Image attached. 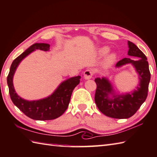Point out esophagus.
I'll use <instances>...</instances> for the list:
<instances>
[{"label":"esophagus","mask_w":157,"mask_h":157,"mask_svg":"<svg viewBox=\"0 0 157 157\" xmlns=\"http://www.w3.org/2000/svg\"><path fill=\"white\" fill-rule=\"evenodd\" d=\"M93 75V71L90 69H87L84 72V78L86 79H90L92 78Z\"/></svg>","instance_id":"esophagus-1"}]
</instances>
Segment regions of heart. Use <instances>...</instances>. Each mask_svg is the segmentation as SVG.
I'll list each match as a JSON object with an SVG mask.
<instances>
[{
    "label": "heart",
    "instance_id": "b5f03b06",
    "mask_svg": "<svg viewBox=\"0 0 157 157\" xmlns=\"http://www.w3.org/2000/svg\"><path fill=\"white\" fill-rule=\"evenodd\" d=\"M108 51H109V48L108 47H103L99 49L98 54L99 56H103L106 55ZM117 53L115 52L111 53L109 55L107 56L106 59H105L104 64L107 67L112 66V65L117 61Z\"/></svg>",
    "mask_w": 157,
    "mask_h": 157
}]
</instances>
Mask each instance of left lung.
Listing matches in <instances>:
<instances>
[{
  "label": "left lung",
  "mask_w": 157,
  "mask_h": 157,
  "mask_svg": "<svg viewBox=\"0 0 157 157\" xmlns=\"http://www.w3.org/2000/svg\"><path fill=\"white\" fill-rule=\"evenodd\" d=\"M128 55L137 60L125 58L116 64L117 68L131 64L139 75V83L131 92L117 94L110 82L106 78H97L95 82L97 89L95 101L101 112L109 117L115 119H128L132 117L146 101L148 86L150 80V73L147 58L145 54L132 43L128 41Z\"/></svg>",
  "instance_id": "1"
}]
</instances>
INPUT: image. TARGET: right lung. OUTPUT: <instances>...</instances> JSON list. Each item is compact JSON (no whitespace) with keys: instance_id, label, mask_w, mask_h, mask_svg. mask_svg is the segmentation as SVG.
Returning a JSON list of instances; mask_svg holds the SVG:
<instances>
[{"instance_id":"right-lung-1","label":"right lung","mask_w":157,"mask_h":157,"mask_svg":"<svg viewBox=\"0 0 157 157\" xmlns=\"http://www.w3.org/2000/svg\"><path fill=\"white\" fill-rule=\"evenodd\" d=\"M50 45L46 43H35L14 59L11 65L7 82L11 101L25 115L35 120H51L60 117L69 106L73 90L79 84L81 77H73L59 85L51 95L38 100L29 101L20 97L16 93L13 78L17 67L25 58L37 49L49 51Z\"/></svg>"}]
</instances>
